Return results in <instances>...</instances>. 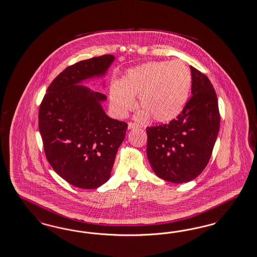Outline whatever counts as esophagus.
I'll list each match as a JSON object with an SVG mask.
<instances>
[{
    "label": "esophagus",
    "instance_id": "obj_1",
    "mask_svg": "<svg viewBox=\"0 0 257 257\" xmlns=\"http://www.w3.org/2000/svg\"><path fill=\"white\" fill-rule=\"evenodd\" d=\"M138 127H140V125L135 123V122H129L128 123V129H134V128H138Z\"/></svg>",
    "mask_w": 257,
    "mask_h": 257
}]
</instances>
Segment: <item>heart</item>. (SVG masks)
Masks as SVG:
<instances>
[{
  "label": "heart",
  "mask_w": 257,
  "mask_h": 257,
  "mask_svg": "<svg viewBox=\"0 0 257 257\" xmlns=\"http://www.w3.org/2000/svg\"><path fill=\"white\" fill-rule=\"evenodd\" d=\"M191 86V72L185 62H148L129 70L119 84L110 89V103L119 116H126L139 96L144 109L137 118L145 120L152 115L159 122L170 121L183 111Z\"/></svg>",
  "instance_id": "obj_1"
}]
</instances>
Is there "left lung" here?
I'll return each mask as SVG.
<instances>
[{
	"instance_id": "8db88e82",
	"label": "left lung",
	"mask_w": 257,
	"mask_h": 257,
	"mask_svg": "<svg viewBox=\"0 0 257 257\" xmlns=\"http://www.w3.org/2000/svg\"><path fill=\"white\" fill-rule=\"evenodd\" d=\"M190 70L192 95L182 113L169 123L146 128L147 158L155 174L175 184L190 182L203 172L220 128L212 84L194 67Z\"/></svg>"
}]
</instances>
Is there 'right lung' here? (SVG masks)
I'll return each mask as SVG.
<instances>
[{
  "label": "right lung",
  "mask_w": 257,
  "mask_h": 257,
  "mask_svg": "<svg viewBox=\"0 0 257 257\" xmlns=\"http://www.w3.org/2000/svg\"><path fill=\"white\" fill-rule=\"evenodd\" d=\"M113 59L105 54L69 66L53 79L40 104L38 125L47 160L79 188H97L110 179L127 130L126 122L104 112V93L79 84L103 75Z\"/></svg>",
  "instance_id": "right-lung-1"
}]
</instances>
